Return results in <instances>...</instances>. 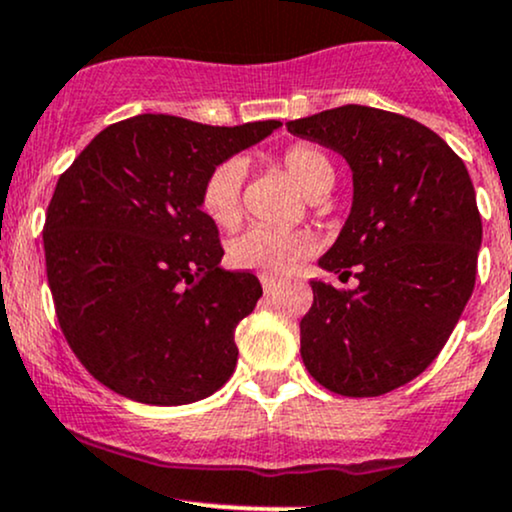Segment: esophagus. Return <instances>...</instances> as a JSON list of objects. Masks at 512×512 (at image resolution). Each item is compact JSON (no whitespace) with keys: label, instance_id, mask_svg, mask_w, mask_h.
<instances>
[{"label":"esophagus","instance_id":"34e87169","mask_svg":"<svg viewBox=\"0 0 512 512\" xmlns=\"http://www.w3.org/2000/svg\"><path fill=\"white\" fill-rule=\"evenodd\" d=\"M262 289H265V294H274V291L279 289V282H277V279L262 277Z\"/></svg>","mask_w":512,"mask_h":512}]
</instances>
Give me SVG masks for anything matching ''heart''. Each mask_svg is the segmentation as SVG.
I'll return each instance as SVG.
<instances>
[{
  "instance_id": "b5f03b06",
  "label": "heart",
  "mask_w": 512,
  "mask_h": 512,
  "mask_svg": "<svg viewBox=\"0 0 512 512\" xmlns=\"http://www.w3.org/2000/svg\"><path fill=\"white\" fill-rule=\"evenodd\" d=\"M284 170L306 196L330 192L335 182V167L330 157L316 145L296 143L282 155ZM243 165L228 160L216 165L201 184V209L218 226H235L240 218V189ZM313 240L299 230L247 228L230 240V262L240 269H252L262 277H284L311 252Z\"/></svg>"
}]
</instances>
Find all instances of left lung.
I'll use <instances>...</instances> for the list:
<instances>
[{
	"label": "left lung",
	"mask_w": 512,
	"mask_h": 512,
	"mask_svg": "<svg viewBox=\"0 0 512 512\" xmlns=\"http://www.w3.org/2000/svg\"><path fill=\"white\" fill-rule=\"evenodd\" d=\"M335 150L352 170V209L313 279L301 318L308 374L340 396L367 398L408 384L452 335L476 282L481 216L462 157L423 123L347 104L286 123Z\"/></svg>",
	"instance_id": "obj_1"
}]
</instances>
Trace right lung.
Wrapping results in <instances>:
<instances>
[{
	"label": "right lung",
	"instance_id": "right-lung-1",
	"mask_svg": "<svg viewBox=\"0 0 512 512\" xmlns=\"http://www.w3.org/2000/svg\"><path fill=\"white\" fill-rule=\"evenodd\" d=\"M279 126L140 114L104 128L60 174L43 228L48 286L65 340L106 389L184 406L230 379L235 328L262 286L221 267L201 184Z\"/></svg>",
	"mask_w": 512,
	"mask_h": 512
}]
</instances>
